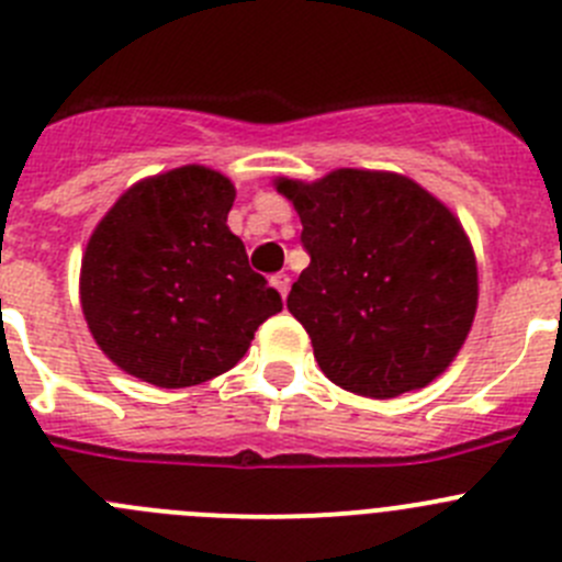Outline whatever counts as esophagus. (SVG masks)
Segmentation results:
<instances>
[{
  "label": "esophagus",
  "instance_id": "esophagus-1",
  "mask_svg": "<svg viewBox=\"0 0 562 562\" xmlns=\"http://www.w3.org/2000/svg\"><path fill=\"white\" fill-rule=\"evenodd\" d=\"M270 284L276 286L278 295L286 297V292H290V284H292V281H290V276H286V272H276V276L270 278Z\"/></svg>",
  "mask_w": 562,
  "mask_h": 562
}]
</instances>
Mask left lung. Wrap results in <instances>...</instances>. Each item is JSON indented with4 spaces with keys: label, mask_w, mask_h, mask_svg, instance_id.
<instances>
[{
    "label": "left lung",
    "mask_w": 562,
    "mask_h": 562,
    "mask_svg": "<svg viewBox=\"0 0 562 562\" xmlns=\"http://www.w3.org/2000/svg\"><path fill=\"white\" fill-rule=\"evenodd\" d=\"M276 187L295 204L312 259L286 308L319 370L375 400L441 375L477 312V265L456 215L416 181L381 170Z\"/></svg>",
    "instance_id": "obj_1"
}]
</instances>
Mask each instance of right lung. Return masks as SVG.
<instances>
[{"mask_svg":"<svg viewBox=\"0 0 562 562\" xmlns=\"http://www.w3.org/2000/svg\"><path fill=\"white\" fill-rule=\"evenodd\" d=\"M234 184L201 165L137 181L90 237L79 295L95 345L159 389L232 370L281 295L226 226Z\"/></svg>","mask_w":562,"mask_h":562,"instance_id":"right-lung-1","label":"right lung"}]
</instances>
